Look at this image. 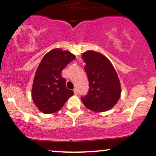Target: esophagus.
Segmentation results:
<instances>
[{
	"mask_svg": "<svg viewBox=\"0 0 156 156\" xmlns=\"http://www.w3.org/2000/svg\"><path fill=\"white\" fill-rule=\"evenodd\" d=\"M73 91H74V94H76V95H77V94H78V89H77V88H75Z\"/></svg>",
	"mask_w": 156,
	"mask_h": 156,
	"instance_id": "obj_1",
	"label": "esophagus"
}]
</instances>
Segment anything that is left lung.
Segmentation results:
<instances>
[{"mask_svg": "<svg viewBox=\"0 0 156 156\" xmlns=\"http://www.w3.org/2000/svg\"><path fill=\"white\" fill-rule=\"evenodd\" d=\"M84 70L89 81V91L81 101L86 108L96 112L112 108L121 97V84L115 69L102 53L87 50L82 53Z\"/></svg>", "mask_w": 156, "mask_h": 156, "instance_id": "1", "label": "left lung"}]
</instances>
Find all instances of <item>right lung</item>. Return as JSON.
Wrapping results in <instances>:
<instances>
[{
  "label": "right lung",
  "instance_id": "obj_1",
  "mask_svg": "<svg viewBox=\"0 0 156 156\" xmlns=\"http://www.w3.org/2000/svg\"><path fill=\"white\" fill-rule=\"evenodd\" d=\"M75 56L60 48L53 49L44 55L34 75L31 97L34 105L42 112L51 114L59 111L73 91L66 86L61 72Z\"/></svg>",
  "mask_w": 156,
  "mask_h": 156
}]
</instances>
